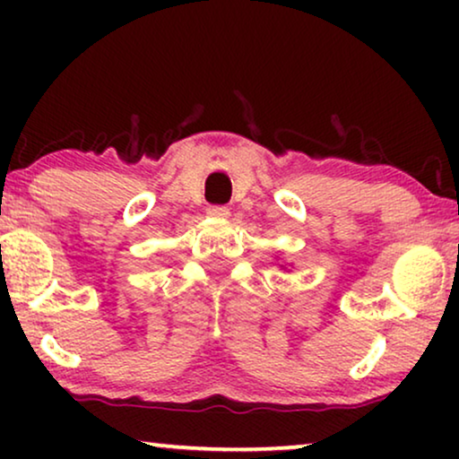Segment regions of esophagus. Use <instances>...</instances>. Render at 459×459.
<instances>
[{"mask_svg":"<svg viewBox=\"0 0 459 459\" xmlns=\"http://www.w3.org/2000/svg\"><path fill=\"white\" fill-rule=\"evenodd\" d=\"M206 215L212 217V219H228L230 209H228V206H209Z\"/></svg>","mask_w":459,"mask_h":459,"instance_id":"esophagus-1","label":"esophagus"}]
</instances>
